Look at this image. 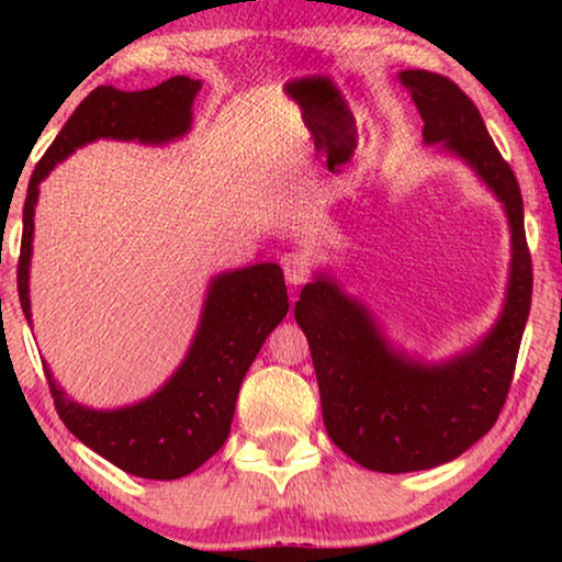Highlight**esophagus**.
Segmentation results:
<instances>
[{"label":"esophagus","mask_w":562,"mask_h":562,"mask_svg":"<svg viewBox=\"0 0 562 562\" xmlns=\"http://www.w3.org/2000/svg\"><path fill=\"white\" fill-rule=\"evenodd\" d=\"M281 266L283 273H286V281L294 283V286L304 283L312 273V260L306 258L304 252H286V256L281 258Z\"/></svg>","instance_id":"34e87169"}]
</instances>
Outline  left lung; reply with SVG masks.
Masks as SVG:
<instances>
[{
    "label": "left lung",
    "mask_w": 562,
    "mask_h": 562,
    "mask_svg": "<svg viewBox=\"0 0 562 562\" xmlns=\"http://www.w3.org/2000/svg\"><path fill=\"white\" fill-rule=\"evenodd\" d=\"M427 143H442L496 191L512 225V279L502 319L479 348L448 366L394 356L363 306L333 281L306 283L294 317L310 340L329 440L368 471H425L463 456L502 414L532 304V256L512 166L491 140L479 106L432 71H402Z\"/></svg>",
    "instance_id": "8db88e82"
}]
</instances>
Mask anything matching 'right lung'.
<instances>
[{"mask_svg": "<svg viewBox=\"0 0 562 562\" xmlns=\"http://www.w3.org/2000/svg\"><path fill=\"white\" fill-rule=\"evenodd\" d=\"M199 87L202 83L189 76H173L145 91L97 87L60 127L30 176L22 210L18 291L27 322V266L33 250L37 183L58 160L97 137L166 143L183 135L189 130L191 102ZM286 312V283L276 263L220 276L206 296L202 325L187 360L156 396L127 409L94 412L66 398L45 368L58 417L87 448L125 473L153 481L189 475L225 445L245 373Z\"/></svg>", "mask_w": 562, "mask_h": 562, "instance_id": "1", "label": "right lung"}]
</instances>
